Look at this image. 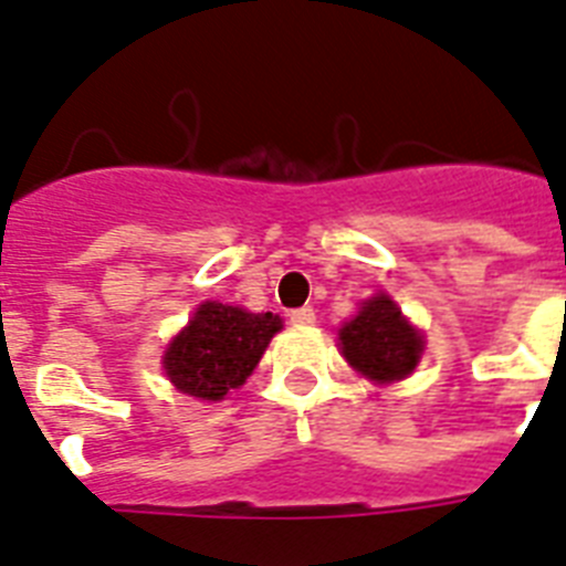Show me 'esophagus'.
Listing matches in <instances>:
<instances>
[{
  "mask_svg": "<svg viewBox=\"0 0 566 566\" xmlns=\"http://www.w3.org/2000/svg\"><path fill=\"white\" fill-rule=\"evenodd\" d=\"M289 321H292L295 327H310V324H315V310H312V306H301V310H292V312H289Z\"/></svg>",
  "mask_w": 566,
  "mask_h": 566,
  "instance_id": "34e87169",
  "label": "esophagus"
}]
</instances>
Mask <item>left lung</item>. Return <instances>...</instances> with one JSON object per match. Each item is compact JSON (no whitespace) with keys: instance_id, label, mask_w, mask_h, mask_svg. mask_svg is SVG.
I'll use <instances>...</instances> for the list:
<instances>
[{"instance_id":"obj_1","label":"left lung","mask_w":566,"mask_h":566,"mask_svg":"<svg viewBox=\"0 0 566 566\" xmlns=\"http://www.w3.org/2000/svg\"><path fill=\"white\" fill-rule=\"evenodd\" d=\"M338 338L345 359L377 382L409 377L423 350L418 333L386 295L370 297L359 315L338 329Z\"/></svg>"}]
</instances>
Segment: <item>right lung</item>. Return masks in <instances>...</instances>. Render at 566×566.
<instances>
[{"instance_id":"right-lung-1","label":"right lung","mask_w":566,"mask_h":566,"mask_svg":"<svg viewBox=\"0 0 566 566\" xmlns=\"http://www.w3.org/2000/svg\"><path fill=\"white\" fill-rule=\"evenodd\" d=\"M280 327L283 321L271 312H245L207 301L169 345L163 368L184 395L221 400L251 377Z\"/></svg>"}]
</instances>
